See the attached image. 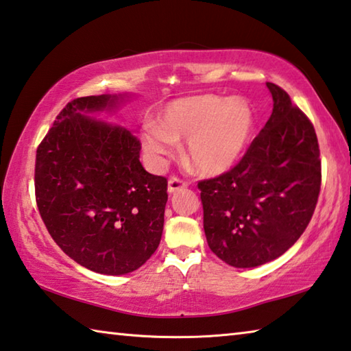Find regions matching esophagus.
I'll list each match as a JSON object with an SVG mask.
<instances>
[{
	"mask_svg": "<svg viewBox=\"0 0 351 351\" xmlns=\"http://www.w3.org/2000/svg\"><path fill=\"white\" fill-rule=\"evenodd\" d=\"M186 187H187V184L184 182V181H181L180 178H170V180H169V187H167V190H169L170 195L178 192V190L186 189Z\"/></svg>",
	"mask_w": 351,
	"mask_h": 351,
	"instance_id": "esophagus-1",
	"label": "esophagus"
}]
</instances>
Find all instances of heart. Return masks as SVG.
Instances as JSON below:
<instances>
[{
    "instance_id": "1",
    "label": "heart",
    "mask_w": 351,
    "mask_h": 351,
    "mask_svg": "<svg viewBox=\"0 0 351 351\" xmlns=\"http://www.w3.org/2000/svg\"><path fill=\"white\" fill-rule=\"evenodd\" d=\"M252 108L241 97L193 96L165 106L161 127L148 123L142 145L153 164H162L186 141V159L201 175L217 176L234 167L251 138Z\"/></svg>"
}]
</instances>
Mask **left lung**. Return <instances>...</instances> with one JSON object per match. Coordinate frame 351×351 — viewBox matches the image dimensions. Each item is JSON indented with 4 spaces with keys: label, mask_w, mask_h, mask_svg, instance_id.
Wrapping results in <instances>:
<instances>
[{
    "label": "left lung",
    "mask_w": 351,
    "mask_h": 351,
    "mask_svg": "<svg viewBox=\"0 0 351 351\" xmlns=\"http://www.w3.org/2000/svg\"><path fill=\"white\" fill-rule=\"evenodd\" d=\"M272 112L232 170L201 181L204 234L234 268L276 260L299 240L316 209L320 159L313 123L280 86L266 83Z\"/></svg>",
    "instance_id": "obj_1"
}]
</instances>
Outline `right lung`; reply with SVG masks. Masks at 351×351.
<instances>
[{
    "label": "right lung",
    "instance_id": "obj_1",
    "mask_svg": "<svg viewBox=\"0 0 351 351\" xmlns=\"http://www.w3.org/2000/svg\"><path fill=\"white\" fill-rule=\"evenodd\" d=\"M132 93L71 100L37 148L35 197L62 251L90 271L122 276L141 268L162 237L167 180L139 161L141 144L117 123Z\"/></svg>",
    "mask_w": 351,
    "mask_h": 351
}]
</instances>
